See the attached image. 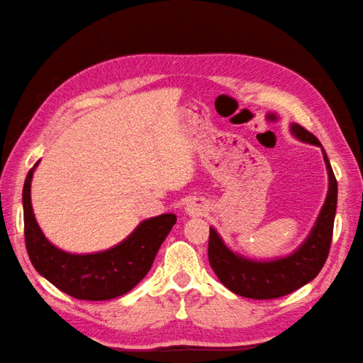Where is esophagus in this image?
I'll use <instances>...</instances> for the list:
<instances>
[{"label":"esophagus","instance_id":"34e87169","mask_svg":"<svg viewBox=\"0 0 363 363\" xmlns=\"http://www.w3.org/2000/svg\"><path fill=\"white\" fill-rule=\"evenodd\" d=\"M207 211V206L201 203H190L187 204V212L190 215H203Z\"/></svg>","mask_w":363,"mask_h":363}]
</instances>
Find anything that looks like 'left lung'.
Returning a JSON list of instances; mask_svg holds the SVG:
<instances>
[{
	"mask_svg": "<svg viewBox=\"0 0 363 363\" xmlns=\"http://www.w3.org/2000/svg\"><path fill=\"white\" fill-rule=\"evenodd\" d=\"M291 134L301 142L321 146L317 137L296 123L291 125ZM323 156L329 174L326 201L309 237L290 256L269 262L242 257L240 254L230 251L217 230L211 228L209 250H207L209 264L221 284L235 295L251 299L281 298L311 282L321 272L329 256L337 209V179L325 150Z\"/></svg>",
	"mask_w": 363,
	"mask_h": 363,
	"instance_id": "8db88e82",
	"label": "left lung"
}]
</instances>
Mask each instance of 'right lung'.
<instances>
[{
  "mask_svg": "<svg viewBox=\"0 0 363 363\" xmlns=\"http://www.w3.org/2000/svg\"><path fill=\"white\" fill-rule=\"evenodd\" d=\"M38 164V162H37ZM29 169L23 187L25 242L34 268L59 290L76 299L106 301L125 295L150 272L152 260L176 223L174 213L142 221L126 240L95 254H70L46 240L30 206Z\"/></svg>",
  "mask_w": 363,
  "mask_h": 363,
  "instance_id": "right-lung-1",
  "label": "right lung"
}]
</instances>
